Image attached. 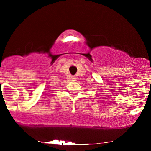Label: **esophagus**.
I'll list each match as a JSON object with an SVG mask.
<instances>
[{
    "instance_id": "34e87169",
    "label": "esophagus",
    "mask_w": 151,
    "mask_h": 151,
    "mask_svg": "<svg viewBox=\"0 0 151 151\" xmlns=\"http://www.w3.org/2000/svg\"><path fill=\"white\" fill-rule=\"evenodd\" d=\"M76 79H77V78H76V77H72V80H75Z\"/></svg>"
}]
</instances>
